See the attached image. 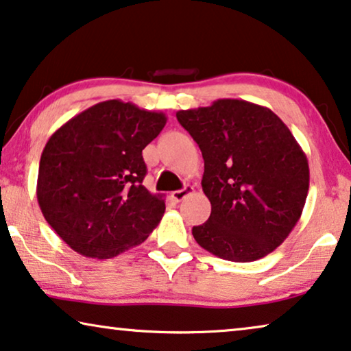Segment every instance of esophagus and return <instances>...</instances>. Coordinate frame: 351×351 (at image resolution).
I'll list each match as a JSON object with an SVG mask.
<instances>
[{
	"instance_id": "34e87169",
	"label": "esophagus",
	"mask_w": 351,
	"mask_h": 351,
	"mask_svg": "<svg viewBox=\"0 0 351 351\" xmlns=\"http://www.w3.org/2000/svg\"><path fill=\"white\" fill-rule=\"evenodd\" d=\"M193 191H195V188L190 186V185H186V186L182 188V190L172 191V193H171V197H172V199H174L176 202H180V201H184L186 196H190Z\"/></svg>"
}]
</instances>
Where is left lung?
Wrapping results in <instances>:
<instances>
[{"label":"left lung","instance_id":"1","mask_svg":"<svg viewBox=\"0 0 351 351\" xmlns=\"http://www.w3.org/2000/svg\"><path fill=\"white\" fill-rule=\"evenodd\" d=\"M176 115L202 152L201 185L212 206L209 220L193 228L195 241L236 263L276 250L301 218L311 180L307 156L288 126L243 99Z\"/></svg>","mask_w":351,"mask_h":351}]
</instances>
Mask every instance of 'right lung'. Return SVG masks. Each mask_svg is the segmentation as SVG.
I'll list each match as a JSON object with an SVG mask.
<instances>
[{
  "label": "right lung",
  "mask_w": 351,
  "mask_h": 351,
  "mask_svg": "<svg viewBox=\"0 0 351 351\" xmlns=\"http://www.w3.org/2000/svg\"><path fill=\"white\" fill-rule=\"evenodd\" d=\"M163 112L109 99L50 136L36 195L52 230L87 258L109 260L145 241L165 213L163 195L142 185V150L166 125Z\"/></svg>",
  "instance_id": "add662e5"
}]
</instances>
